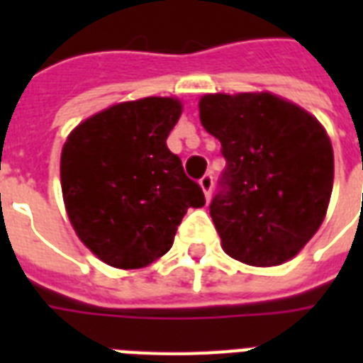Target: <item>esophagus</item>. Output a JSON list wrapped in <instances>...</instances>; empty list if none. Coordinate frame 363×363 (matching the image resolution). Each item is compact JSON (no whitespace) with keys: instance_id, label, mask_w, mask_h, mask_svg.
<instances>
[{"instance_id":"34e87169","label":"esophagus","mask_w":363,"mask_h":363,"mask_svg":"<svg viewBox=\"0 0 363 363\" xmlns=\"http://www.w3.org/2000/svg\"><path fill=\"white\" fill-rule=\"evenodd\" d=\"M199 184H201V188H203L205 198L209 199L211 192H213V184H215V177H213V173H205V175L199 179Z\"/></svg>"}]
</instances>
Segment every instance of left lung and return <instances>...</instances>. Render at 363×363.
Segmentation results:
<instances>
[{"instance_id": "8db88e82", "label": "left lung", "mask_w": 363, "mask_h": 363, "mask_svg": "<svg viewBox=\"0 0 363 363\" xmlns=\"http://www.w3.org/2000/svg\"><path fill=\"white\" fill-rule=\"evenodd\" d=\"M199 121L226 167L209 209L232 258L271 267L294 258L326 216L333 150L315 116L271 94H209Z\"/></svg>"}]
</instances>
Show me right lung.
<instances>
[{"instance_id":"add662e5","label":"right lung","mask_w":363,"mask_h":363,"mask_svg":"<svg viewBox=\"0 0 363 363\" xmlns=\"http://www.w3.org/2000/svg\"><path fill=\"white\" fill-rule=\"evenodd\" d=\"M181 109L173 98L118 104L65 141V209L77 235L105 264L145 267L169 250L186 211L205 205L201 186L165 143Z\"/></svg>"}]
</instances>
